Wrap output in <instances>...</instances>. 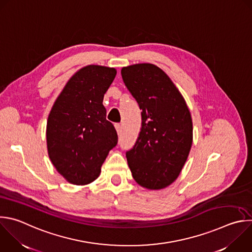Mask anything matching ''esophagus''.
<instances>
[{
	"label": "esophagus",
	"instance_id": "esophagus-1",
	"mask_svg": "<svg viewBox=\"0 0 252 252\" xmlns=\"http://www.w3.org/2000/svg\"><path fill=\"white\" fill-rule=\"evenodd\" d=\"M115 127H116V129H117L118 134H120L121 131H122V125H121V124H116V125H115Z\"/></svg>",
	"mask_w": 252,
	"mask_h": 252
}]
</instances>
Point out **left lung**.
<instances>
[{"label": "left lung", "instance_id": "obj_1", "mask_svg": "<svg viewBox=\"0 0 252 252\" xmlns=\"http://www.w3.org/2000/svg\"><path fill=\"white\" fill-rule=\"evenodd\" d=\"M124 83L141 110V128L126 151L133 179L141 187L160 190L173 183L188 158L193 124L187 104L171 79L150 63L121 71Z\"/></svg>", "mask_w": 252, "mask_h": 252}]
</instances>
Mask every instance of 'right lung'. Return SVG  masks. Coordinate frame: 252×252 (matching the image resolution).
<instances>
[{"mask_svg": "<svg viewBox=\"0 0 252 252\" xmlns=\"http://www.w3.org/2000/svg\"><path fill=\"white\" fill-rule=\"evenodd\" d=\"M117 70L88 65L77 71L56 99L47 120L46 142L53 166L69 183L96 180L111 149L118 143L112 123L106 120L104 95Z\"/></svg>", "mask_w": 252, "mask_h": 252, "instance_id": "1", "label": "right lung"}]
</instances>
